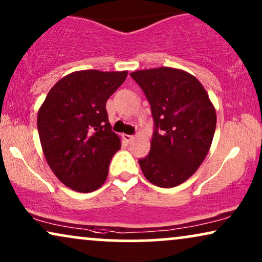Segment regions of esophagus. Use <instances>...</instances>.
Returning <instances> with one entry per match:
<instances>
[{"label":"esophagus","mask_w":262,"mask_h":262,"mask_svg":"<svg viewBox=\"0 0 262 262\" xmlns=\"http://www.w3.org/2000/svg\"><path fill=\"white\" fill-rule=\"evenodd\" d=\"M123 139H124V140L127 141V142H130V141L133 140V139H134V137H133V135H128V134H124V135H123Z\"/></svg>","instance_id":"34e87169"}]
</instances>
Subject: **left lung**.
<instances>
[{
	"label": "left lung",
	"instance_id": "1",
	"mask_svg": "<svg viewBox=\"0 0 262 262\" xmlns=\"http://www.w3.org/2000/svg\"><path fill=\"white\" fill-rule=\"evenodd\" d=\"M130 76L146 95L155 123L150 154L139 160L142 173L156 186H178L209 152L215 108L201 82L186 71L157 68Z\"/></svg>",
	"mask_w": 262,
	"mask_h": 262
}]
</instances>
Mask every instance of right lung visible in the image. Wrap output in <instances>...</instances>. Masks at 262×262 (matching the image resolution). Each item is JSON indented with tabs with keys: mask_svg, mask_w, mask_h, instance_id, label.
Masks as SVG:
<instances>
[{
	"mask_svg": "<svg viewBox=\"0 0 262 262\" xmlns=\"http://www.w3.org/2000/svg\"><path fill=\"white\" fill-rule=\"evenodd\" d=\"M128 71H76L62 77L46 97L37 115L42 150L53 173L77 192L105 183L108 164L121 148L111 130L106 101Z\"/></svg>",
	"mask_w": 262,
	"mask_h": 262,
	"instance_id": "right-lung-1",
	"label": "right lung"
}]
</instances>
